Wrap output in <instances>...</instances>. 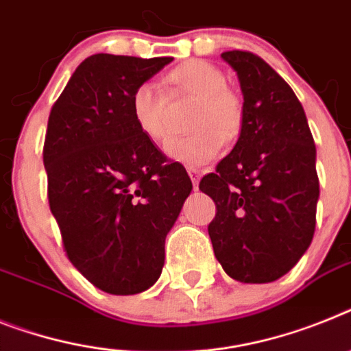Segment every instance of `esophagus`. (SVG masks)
Instances as JSON below:
<instances>
[{"instance_id":"34e87169","label":"esophagus","mask_w":351,"mask_h":351,"mask_svg":"<svg viewBox=\"0 0 351 351\" xmlns=\"http://www.w3.org/2000/svg\"><path fill=\"white\" fill-rule=\"evenodd\" d=\"M189 176L191 180H193V187L194 189H198V182H199V176H202V171L198 169V167H189Z\"/></svg>"}]
</instances>
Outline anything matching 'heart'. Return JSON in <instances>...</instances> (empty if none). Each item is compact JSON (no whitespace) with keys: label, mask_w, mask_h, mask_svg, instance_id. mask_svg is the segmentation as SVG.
I'll list each match as a JSON object with an SVG mask.
<instances>
[{"label":"heart","mask_w":351,"mask_h":351,"mask_svg":"<svg viewBox=\"0 0 351 351\" xmlns=\"http://www.w3.org/2000/svg\"><path fill=\"white\" fill-rule=\"evenodd\" d=\"M173 96L191 98L189 128L193 134L171 141L167 155L187 167L205 166L219 157L225 141L239 135L244 119V103L226 85V75L205 60H187L166 76ZM130 110L135 125L152 143L164 144L173 134L169 103L152 82L139 84L132 93Z\"/></svg>","instance_id":"obj_1"}]
</instances>
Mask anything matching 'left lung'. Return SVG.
Masks as SVG:
<instances>
[{"instance_id":"left-lung-1","label":"left lung","mask_w":351,"mask_h":351,"mask_svg":"<svg viewBox=\"0 0 351 351\" xmlns=\"http://www.w3.org/2000/svg\"><path fill=\"white\" fill-rule=\"evenodd\" d=\"M239 76L243 128L234 149L199 182L216 203L214 255L244 284L278 280L311 246L319 180L302 103L269 64L250 51L221 53Z\"/></svg>"}]
</instances>
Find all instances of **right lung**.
Instances as JSON below:
<instances>
[{
	"mask_svg": "<svg viewBox=\"0 0 351 351\" xmlns=\"http://www.w3.org/2000/svg\"><path fill=\"white\" fill-rule=\"evenodd\" d=\"M173 58H85L49 112L48 202L71 264L98 289L137 294L162 273L164 244L193 184L135 125L130 98Z\"/></svg>",
	"mask_w": 351,
	"mask_h": 351,
	"instance_id": "1",
	"label": "right lung"
}]
</instances>
